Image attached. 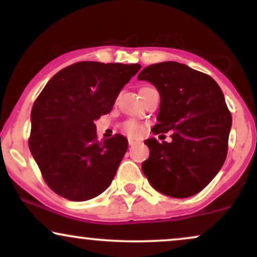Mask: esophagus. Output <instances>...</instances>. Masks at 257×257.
<instances>
[{"label": "esophagus", "mask_w": 257, "mask_h": 257, "mask_svg": "<svg viewBox=\"0 0 257 257\" xmlns=\"http://www.w3.org/2000/svg\"><path fill=\"white\" fill-rule=\"evenodd\" d=\"M140 143V140H139V139H135V138H128V144L131 146H133V145H137V144H139Z\"/></svg>", "instance_id": "esophagus-1"}]
</instances>
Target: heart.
Instances as JSON below:
<instances>
[{
    "mask_svg": "<svg viewBox=\"0 0 257 257\" xmlns=\"http://www.w3.org/2000/svg\"><path fill=\"white\" fill-rule=\"evenodd\" d=\"M123 131H124L128 135H132V137H135V135H139L141 132H143V126L139 124L135 120H128L123 124Z\"/></svg>",
    "mask_w": 257,
    "mask_h": 257,
    "instance_id": "heart-1",
    "label": "heart"
}]
</instances>
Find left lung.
Here are the masks:
<instances>
[{"label": "left lung", "instance_id": "8db88e82", "mask_svg": "<svg viewBox=\"0 0 257 257\" xmlns=\"http://www.w3.org/2000/svg\"><path fill=\"white\" fill-rule=\"evenodd\" d=\"M138 79L152 83L161 95L153 134H172L170 143L145 140L150 157L143 173L166 196H194L225 163L232 116L222 90L210 76L176 61L150 65Z\"/></svg>", "mask_w": 257, "mask_h": 257}]
</instances>
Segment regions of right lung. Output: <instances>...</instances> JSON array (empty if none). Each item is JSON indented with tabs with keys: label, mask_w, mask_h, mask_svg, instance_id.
Instances as JSON below:
<instances>
[{
	"label": "right lung",
	"mask_w": 257,
	"mask_h": 257,
	"mask_svg": "<svg viewBox=\"0 0 257 257\" xmlns=\"http://www.w3.org/2000/svg\"><path fill=\"white\" fill-rule=\"evenodd\" d=\"M139 64L81 61L55 73L31 110L29 147L47 185L83 202L102 193L128 149L123 135L96 140L94 120L107 114Z\"/></svg>",
	"instance_id": "obj_1"
}]
</instances>
